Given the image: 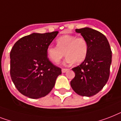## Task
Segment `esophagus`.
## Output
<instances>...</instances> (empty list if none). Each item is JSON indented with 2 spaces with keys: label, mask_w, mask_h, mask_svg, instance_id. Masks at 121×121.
Here are the masks:
<instances>
[{
  "label": "esophagus",
  "mask_w": 121,
  "mask_h": 121,
  "mask_svg": "<svg viewBox=\"0 0 121 121\" xmlns=\"http://www.w3.org/2000/svg\"><path fill=\"white\" fill-rule=\"evenodd\" d=\"M68 71V69H66V68H63L62 69H61V71H62V73H65L66 72Z\"/></svg>",
  "instance_id": "34e87169"
}]
</instances>
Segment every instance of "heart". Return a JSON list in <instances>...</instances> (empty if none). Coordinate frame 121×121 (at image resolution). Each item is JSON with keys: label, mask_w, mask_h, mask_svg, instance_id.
I'll list each match as a JSON object with an SVG mask.
<instances>
[{"label": "heart", "mask_w": 121, "mask_h": 121, "mask_svg": "<svg viewBox=\"0 0 121 121\" xmlns=\"http://www.w3.org/2000/svg\"><path fill=\"white\" fill-rule=\"evenodd\" d=\"M56 46L50 45L47 47V53L52 62L58 64L64 57L66 58V64H79L86 59L88 52V45L83 37H76L74 35H65L59 37L56 40Z\"/></svg>", "instance_id": "1"}]
</instances>
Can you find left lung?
Listing matches in <instances>:
<instances>
[{
	"mask_svg": "<svg viewBox=\"0 0 121 121\" xmlns=\"http://www.w3.org/2000/svg\"><path fill=\"white\" fill-rule=\"evenodd\" d=\"M75 31L86 40L88 52L84 61L72 68L75 76L70 84L78 95L90 97L99 93L108 81L112 52L108 40L101 32L88 27Z\"/></svg>",
	"mask_w": 121,
	"mask_h": 121,
	"instance_id": "8db88e82",
	"label": "left lung"
}]
</instances>
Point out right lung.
Here are the masks:
<instances>
[{
	"mask_svg": "<svg viewBox=\"0 0 121 121\" xmlns=\"http://www.w3.org/2000/svg\"><path fill=\"white\" fill-rule=\"evenodd\" d=\"M58 32L33 33L22 37L10 52V76L20 93L32 99L47 96L61 74L47 58V47Z\"/></svg>",
	"mask_w": 121,
	"mask_h": 121,
	"instance_id": "1",
	"label": "right lung"
}]
</instances>
